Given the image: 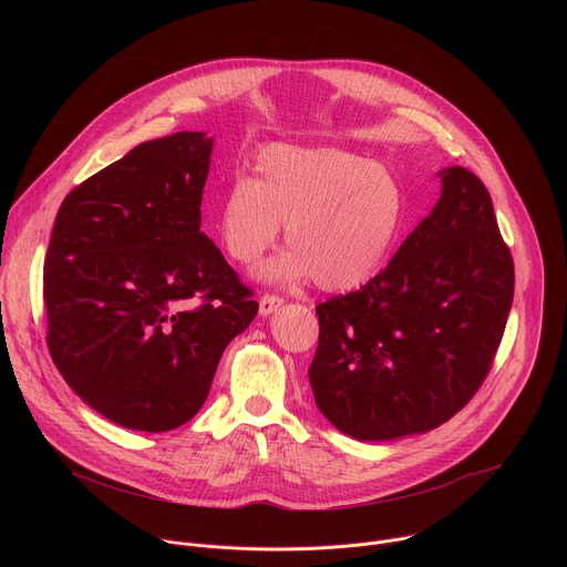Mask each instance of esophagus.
<instances>
[{
	"mask_svg": "<svg viewBox=\"0 0 567 567\" xmlns=\"http://www.w3.org/2000/svg\"><path fill=\"white\" fill-rule=\"evenodd\" d=\"M282 302H285L282 298L265 293V296L260 298V316H271L276 309H280V307H282Z\"/></svg>",
	"mask_w": 567,
	"mask_h": 567,
	"instance_id": "obj_1",
	"label": "esophagus"
}]
</instances>
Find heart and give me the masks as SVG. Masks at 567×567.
I'll use <instances>...</instances> for the list:
<instances>
[{
    "mask_svg": "<svg viewBox=\"0 0 567 567\" xmlns=\"http://www.w3.org/2000/svg\"><path fill=\"white\" fill-rule=\"evenodd\" d=\"M401 221L403 193L385 168L339 147L271 143L258 152L251 179H235L219 197L217 239L233 262L249 267L285 224L289 249L260 278L350 291L379 274Z\"/></svg>",
    "mask_w": 567,
    "mask_h": 567,
    "instance_id": "b5f03b06",
    "label": "heart"
}]
</instances>
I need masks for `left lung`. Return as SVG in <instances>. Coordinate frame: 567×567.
<instances>
[{
    "mask_svg": "<svg viewBox=\"0 0 567 567\" xmlns=\"http://www.w3.org/2000/svg\"><path fill=\"white\" fill-rule=\"evenodd\" d=\"M388 267L316 307L309 365L316 406L361 442L422 435L449 422L487 377L514 300V262L492 197L460 168Z\"/></svg>",
    "mask_w": 567,
    "mask_h": 567,
    "instance_id": "1",
    "label": "left lung"
}]
</instances>
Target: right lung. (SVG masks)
<instances>
[{
  "label": "right lung",
  "instance_id": "1",
  "mask_svg": "<svg viewBox=\"0 0 567 567\" xmlns=\"http://www.w3.org/2000/svg\"><path fill=\"white\" fill-rule=\"evenodd\" d=\"M210 152L206 132L145 141L73 188L53 224L51 359L90 409L130 431L193 420L226 346L258 313L202 233Z\"/></svg>",
  "mask_w": 567,
  "mask_h": 567
}]
</instances>
